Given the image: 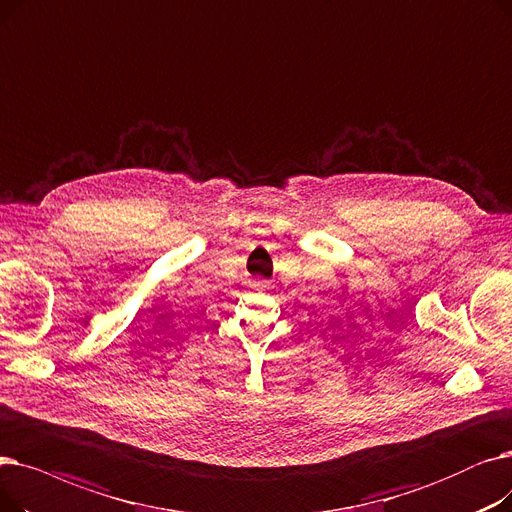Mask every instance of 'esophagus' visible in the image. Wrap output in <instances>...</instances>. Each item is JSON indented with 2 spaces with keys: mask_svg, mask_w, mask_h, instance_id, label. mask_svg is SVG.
I'll return each instance as SVG.
<instances>
[{
  "mask_svg": "<svg viewBox=\"0 0 512 512\" xmlns=\"http://www.w3.org/2000/svg\"><path fill=\"white\" fill-rule=\"evenodd\" d=\"M254 287H258V289H264V287H266V281H256V283H254Z\"/></svg>",
  "mask_w": 512,
  "mask_h": 512,
  "instance_id": "34e87169",
  "label": "esophagus"
}]
</instances>
